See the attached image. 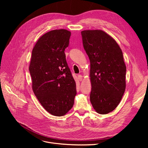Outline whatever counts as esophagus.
<instances>
[{"mask_svg": "<svg viewBox=\"0 0 148 148\" xmlns=\"http://www.w3.org/2000/svg\"><path fill=\"white\" fill-rule=\"evenodd\" d=\"M78 79H79V80L80 81H82L83 80V76L82 75H80V74L78 75Z\"/></svg>", "mask_w": 148, "mask_h": 148, "instance_id": "1", "label": "esophagus"}]
</instances>
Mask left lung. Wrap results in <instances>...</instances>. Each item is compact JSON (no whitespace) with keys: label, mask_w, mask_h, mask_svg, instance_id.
<instances>
[{"label":"left lung","mask_w":148,"mask_h":148,"mask_svg":"<svg viewBox=\"0 0 148 148\" xmlns=\"http://www.w3.org/2000/svg\"><path fill=\"white\" fill-rule=\"evenodd\" d=\"M83 45L90 63V103L99 114H107L119 104L126 87V66L114 39L101 30L82 31Z\"/></svg>","instance_id":"left-lung-1"}]
</instances>
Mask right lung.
<instances>
[{
  "label": "right lung",
  "mask_w": 148,
  "mask_h": 148,
  "mask_svg": "<svg viewBox=\"0 0 148 148\" xmlns=\"http://www.w3.org/2000/svg\"><path fill=\"white\" fill-rule=\"evenodd\" d=\"M70 36L71 32L63 29L43 35L32 50L29 65L35 96L47 111L56 116L69 112L77 94L64 52Z\"/></svg>",
  "instance_id": "right-lung-1"
}]
</instances>
